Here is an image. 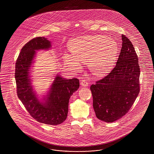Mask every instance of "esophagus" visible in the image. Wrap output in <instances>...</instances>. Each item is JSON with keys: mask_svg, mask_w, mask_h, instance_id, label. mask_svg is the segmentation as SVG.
<instances>
[{"mask_svg": "<svg viewBox=\"0 0 154 154\" xmlns=\"http://www.w3.org/2000/svg\"><path fill=\"white\" fill-rule=\"evenodd\" d=\"M81 85L84 86V87H86V86H88V82L86 81V80H82L81 81Z\"/></svg>", "mask_w": 154, "mask_h": 154, "instance_id": "esophagus-1", "label": "esophagus"}]
</instances>
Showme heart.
Instances as JSON below:
<instances>
[{"mask_svg": "<svg viewBox=\"0 0 154 154\" xmlns=\"http://www.w3.org/2000/svg\"><path fill=\"white\" fill-rule=\"evenodd\" d=\"M69 48L72 54H65L63 59L70 69H79L81 62H88L90 71L103 76L114 67L119 55V46L113 38L105 35H86L71 39Z\"/></svg>", "mask_w": 154, "mask_h": 154, "instance_id": "obj_1", "label": "heart"}]
</instances>
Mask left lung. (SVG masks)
Wrapping results in <instances>:
<instances>
[{"label": "left lung", "mask_w": 154, "mask_h": 154, "mask_svg": "<svg viewBox=\"0 0 154 154\" xmlns=\"http://www.w3.org/2000/svg\"><path fill=\"white\" fill-rule=\"evenodd\" d=\"M122 41L115 67L90 88L96 116L106 122H113L125 115L140 92L138 56L132 43L123 35Z\"/></svg>", "instance_id": "left-lung-1"}]
</instances>
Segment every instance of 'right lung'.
Instances as JSON below:
<instances>
[{"label": "right lung", "instance_id": "add662e5", "mask_svg": "<svg viewBox=\"0 0 154 154\" xmlns=\"http://www.w3.org/2000/svg\"><path fill=\"white\" fill-rule=\"evenodd\" d=\"M51 42L45 37H38L28 42L21 49L15 66L17 94L30 115L37 121L57 125L63 122L68 115L70 97L79 88L76 78L67 79L55 74L45 95L41 97L32 82L31 72L36 51H49Z\"/></svg>", "mask_w": 154, "mask_h": 154}]
</instances>
